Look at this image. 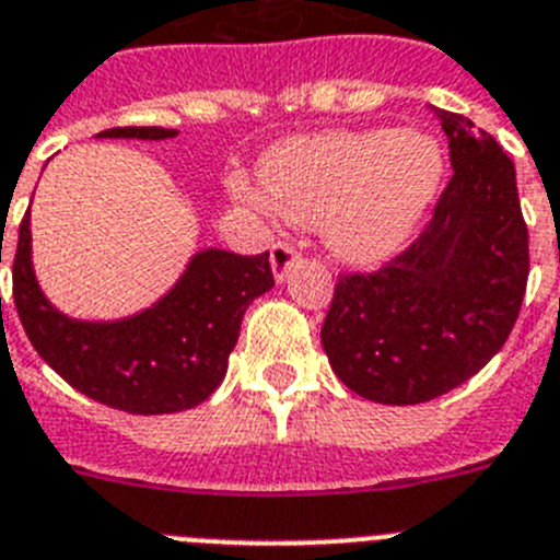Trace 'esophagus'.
I'll use <instances>...</instances> for the list:
<instances>
[{"mask_svg": "<svg viewBox=\"0 0 560 560\" xmlns=\"http://www.w3.org/2000/svg\"><path fill=\"white\" fill-rule=\"evenodd\" d=\"M299 259V248L292 243H276L270 248V265H273V276L279 281L287 279V270L292 268V261Z\"/></svg>", "mask_w": 560, "mask_h": 560, "instance_id": "esophagus-1", "label": "esophagus"}]
</instances>
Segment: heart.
I'll return each instance as SVG.
<instances>
[{
	"mask_svg": "<svg viewBox=\"0 0 560 560\" xmlns=\"http://www.w3.org/2000/svg\"><path fill=\"white\" fill-rule=\"evenodd\" d=\"M259 175L276 211L295 223L320 220L337 259L374 268L410 243L430 211L443 150L421 130H331L281 142Z\"/></svg>",
	"mask_w": 560,
	"mask_h": 560,
	"instance_id": "heart-1",
	"label": "heart"
}]
</instances>
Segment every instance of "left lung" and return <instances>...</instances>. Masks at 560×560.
Here are the masks:
<instances>
[{
	"instance_id": "1",
	"label": "left lung",
	"mask_w": 560,
	"mask_h": 560,
	"mask_svg": "<svg viewBox=\"0 0 560 560\" xmlns=\"http://www.w3.org/2000/svg\"><path fill=\"white\" fill-rule=\"evenodd\" d=\"M452 178L424 231L374 273H342L320 342L331 371L380 405L450 393L505 346L530 254L516 170L491 133L438 110Z\"/></svg>"
}]
</instances>
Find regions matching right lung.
<instances>
[{
    "instance_id": "1",
    "label": "right lung",
    "mask_w": 560,
    "mask_h": 560,
    "mask_svg": "<svg viewBox=\"0 0 560 560\" xmlns=\"http://www.w3.org/2000/svg\"><path fill=\"white\" fill-rule=\"evenodd\" d=\"M100 139H170L167 128H110ZM4 240V234H2ZM273 287L270 254L200 250L150 310L114 324L72 320L44 299L30 261V211L19 225L13 301L33 349L74 390L136 416L200 405L223 382L243 315Z\"/></svg>"
}]
</instances>
